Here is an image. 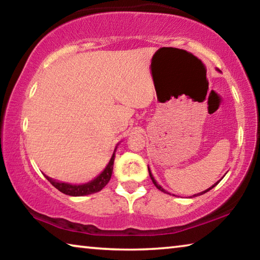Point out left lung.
Wrapping results in <instances>:
<instances>
[{
    "instance_id": "1",
    "label": "left lung",
    "mask_w": 260,
    "mask_h": 260,
    "mask_svg": "<svg viewBox=\"0 0 260 260\" xmlns=\"http://www.w3.org/2000/svg\"><path fill=\"white\" fill-rule=\"evenodd\" d=\"M218 71H219V70H218ZM148 171H149V175H150V178H151V180H152V182H153V184H155V186L158 188V189H159V190L160 191H162V192H166V190H164V189H162L160 186H159V184H158L157 182H156V180L155 179H153V177H152V174H151V172H150V169H149V166H148ZM219 181H220V180H219ZM219 181L218 182H215L214 184H213V186L212 187H210L209 189H206V190H204V191H202V192H200V193H197V195H193V196H199V195H203V193H205V192H208L209 190H211V189H212L214 186H217V184L219 183Z\"/></svg>"
}]
</instances>
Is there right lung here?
<instances>
[{
	"label": "right lung",
	"instance_id": "obj_1",
	"mask_svg": "<svg viewBox=\"0 0 260 260\" xmlns=\"http://www.w3.org/2000/svg\"><path fill=\"white\" fill-rule=\"evenodd\" d=\"M114 152H116V150H114ZM114 152L103 172L101 173L98 178L91 180L90 182H87L83 184H70V183H65V182L55 181V180L50 179L49 177H47V175H45V177L48 181L52 184V186H54L56 189H58L59 191L65 193V195L85 196V195H90V193H95L100 190H102V189L107 186L108 182L110 181V179H111L112 170H113V161H114Z\"/></svg>",
	"mask_w": 260,
	"mask_h": 260
}]
</instances>
